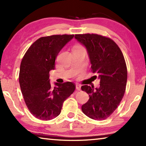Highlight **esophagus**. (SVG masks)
Masks as SVG:
<instances>
[{"label":"esophagus","instance_id":"esophagus-1","mask_svg":"<svg viewBox=\"0 0 146 146\" xmlns=\"http://www.w3.org/2000/svg\"><path fill=\"white\" fill-rule=\"evenodd\" d=\"M76 90L80 91L81 90V86L80 84H76Z\"/></svg>","mask_w":146,"mask_h":146}]
</instances>
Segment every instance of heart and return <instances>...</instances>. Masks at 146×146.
Listing matches in <instances>:
<instances>
[{
	"mask_svg": "<svg viewBox=\"0 0 146 146\" xmlns=\"http://www.w3.org/2000/svg\"><path fill=\"white\" fill-rule=\"evenodd\" d=\"M75 48H82V47H81V46H76Z\"/></svg>",
	"mask_w": 146,
	"mask_h": 146,
	"instance_id": "obj_1",
	"label": "heart"
}]
</instances>
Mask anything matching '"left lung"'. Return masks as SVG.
I'll list each match as a JSON object with an SVG mask.
<instances>
[{"instance_id": "obj_1", "label": "left lung", "mask_w": 146, "mask_h": 146, "mask_svg": "<svg viewBox=\"0 0 146 146\" xmlns=\"http://www.w3.org/2000/svg\"><path fill=\"white\" fill-rule=\"evenodd\" d=\"M75 38L86 48L91 71L98 75L100 83L99 88L81 87L90 97L82 111L92 119H106L118 108L125 93L127 71L124 57L110 38L89 33L75 35Z\"/></svg>"}]
</instances>
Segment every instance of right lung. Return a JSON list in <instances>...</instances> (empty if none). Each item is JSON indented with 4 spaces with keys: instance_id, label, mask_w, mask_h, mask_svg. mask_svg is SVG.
Returning a JSON list of instances; mask_svg holds the SVG:
<instances>
[{
    "instance_id": "obj_1",
    "label": "right lung",
    "mask_w": 146,
    "mask_h": 146,
    "mask_svg": "<svg viewBox=\"0 0 146 146\" xmlns=\"http://www.w3.org/2000/svg\"><path fill=\"white\" fill-rule=\"evenodd\" d=\"M74 35L44 36L29 47L22 60L19 84L24 101L35 117L49 120L61 112L64 101L75 90L74 84L49 82V71L55 70V59Z\"/></svg>"
}]
</instances>
